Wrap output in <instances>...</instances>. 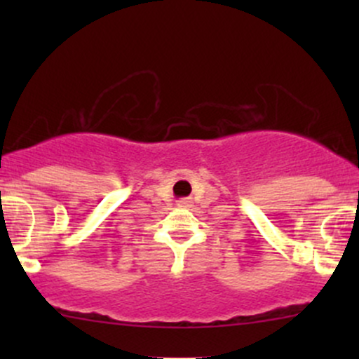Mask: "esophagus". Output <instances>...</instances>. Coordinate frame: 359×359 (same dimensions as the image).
Returning a JSON list of instances; mask_svg holds the SVG:
<instances>
[{
	"label": "esophagus",
	"instance_id": "34e87169",
	"mask_svg": "<svg viewBox=\"0 0 359 359\" xmlns=\"http://www.w3.org/2000/svg\"><path fill=\"white\" fill-rule=\"evenodd\" d=\"M191 205V201L189 199H180L179 201V208H189Z\"/></svg>",
	"mask_w": 359,
	"mask_h": 359
}]
</instances>
